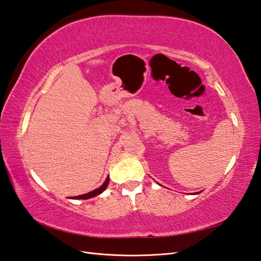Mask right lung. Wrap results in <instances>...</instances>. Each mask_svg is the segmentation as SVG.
Returning a JSON list of instances; mask_svg holds the SVG:
<instances>
[{
  "instance_id": "1",
  "label": "right lung",
  "mask_w": 261,
  "mask_h": 261,
  "mask_svg": "<svg viewBox=\"0 0 261 261\" xmlns=\"http://www.w3.org/2000/svg\"><path fill=\"white\" fill-rule=\"evenodd\" d=\"M108 184H109V177H107V178H106V181H105V183H103L101 186H100V188H98V189H96V190H93V191H91V192H89V193H87V194L79 195V196H75L73 198H78V199H87V198L95 197V196L99 195L100 193H102V192L107 189V186H108Z\"/></svg>"
}]
</instances>
